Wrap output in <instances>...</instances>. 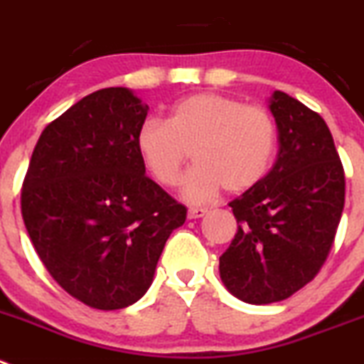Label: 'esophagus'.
I'll return each mask as SVG.
<instances>
[{"mask_svg": "<svg viewBox=\"0 0 364 364\" xmlns=\"http://www.w3.org/2000/svg\"><path fill=\"white\" fill-rule=\"evenodd\" d=\"M207 214V209H203V207H189L188 210V218L189 220H196V218H202Z\"/></svg>", "mask_w": 364, "mask_h": 364, "instance_id": "34e87169", "label": "esophagus"}]
</instances>
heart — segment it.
Returning <instances> with one entry per match:
<instances>
[{"label": "heart", "instance_id": "b5f03b06", "mask_svg": "<svg viewBox=\"0 0 364 364\" xmlns=\"http://www.w3.org/2000/svg\"><path fill=\"white\" fill-rule=\"evenodd\" d=\"M137 150L164 188L178 182L193 151L196 164L182 182V196L200 203L223 188L243 193L264 178L277 151V124L264 107L202 92L176 103L168 121H146Z\"/></svg>", "mask_w": 364, "mask_h": 364}]
</instances>
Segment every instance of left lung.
<instances>
[{
  "instance_id": "8db88e82",
  "label": "left lung",
  "mask_w": 364,
  "mask_h": 364,
  "mask_svg": "<svg viewBox=\"0 0 364 364\" xmlns=\"http://www.w3.org/2000/svg\"><path fill=\"white\" fill-rule=\"evenodd\" d=\"M279 155L228 205L237 234L220 257L225 288L248 304L288 299L323 266L345 205V171L320 114L282 91L269 98Z\"/></svg>"
}]
</instances>
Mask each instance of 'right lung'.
Returning a JSON list of instances; mask_svg holds the SVG:
<instances>
[{
	"label": "right lung",
	"instance_id": "right-lung-1",
	"mask_svg": "<svg viewBox=\"0 0 364 364\" xmlns=\"http://www.w3.org/2000/svg\"><path fill=\"white\" fill-rule=\"evenodd\" d=\"M146 114L127 87L85 96L44 128L21 189L37 255L62 289L95 309H123L148 291L188 214L144 175L137 132Z\"/></svg>",
	"mask_w": 364,
	"mask_h": 364
}]
</instances>
